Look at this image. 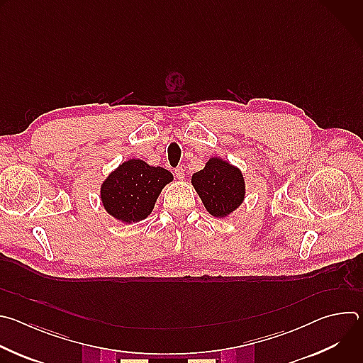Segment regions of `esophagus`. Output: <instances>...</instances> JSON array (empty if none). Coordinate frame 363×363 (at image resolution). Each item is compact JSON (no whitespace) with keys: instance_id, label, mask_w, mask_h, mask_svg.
<instances>
[{"instance_id":"obj_1","label":"esophagus","mask_w":363,"mask_h":363,"mask_svg":"<svg viewBox=\"0 0 363 363\" xmlns=\"http://www.w3.org/2000/svg\"><path fill=\"white\" fill-rule=\"evenodd\" d=\"M174 174H175V177H177L179 181L185 178V172H184V169H182V168H177V169L174 171Z\"/></svg>"}]
</instances>
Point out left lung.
Instances as JSON below:
<instances>
[{"label":"left lung","instance_id":"8db88e82","mask_svg":"<svg viewBox=\"0 0 363 363\" xmlns=\"http://www.w3.org/2000/svg\"><path fill=\"white\" fill-rule=\"evenodd\" d=\"M191 184L205 210L216 218H227L245 198V179L241 169L220 157L206 161L205 167L192 175Z\"/></svg>","mask_w":363,"mask_h":363}]
</instances>
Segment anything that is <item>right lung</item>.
<instances>
[{
    "label": "right lung",
    "instance_id": "add662e5",
    "mask_svg": "<svg viewBox=\"0 0 363 363\" xmlns=\"http://www.w3.org/2000/svg\"><path fill=\"white\" fill-rule=\"evenodd\" d=\"M174 181L162 168L132 158L113 169L100 185V201L115 220L133 224L150 216L160 194Z\"/></svg>",
    "mask_w": 363,
    "mask_h": 363
}]
</instances>
